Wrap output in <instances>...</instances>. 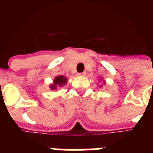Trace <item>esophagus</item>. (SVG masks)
Here are the masks:
<instances>
[{"instance_id":"obj_1","label":"esophagus","mask_w":153,"mask_h":153,"mask_svg":"<svg viewBox=\"0 0 153 153\" xmlns=\"http://www.w3.org/2000/svg\"><path fill=\"white\" fill-rule=\"evenodd\" d=\"M86 74V73L85 72H82V73H78V75L79 76H84Z\"/></svg>"}]
</instances>
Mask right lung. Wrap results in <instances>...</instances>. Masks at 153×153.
Listing matches in <instances>:
<instances>
[{"label": "right lung", "mask_w": 153, "mask_h": 153, "mask_svg": "<svg viewBox=\"0 0 153 153\" xmlns=\"http://www.w3.org/2000/svg\"><path fill=\"white\" fill-rule=\"evenodd\" d=\"M67 79L65 76L60 75L55 78L53 80V83L50 85V88L52 90H56L58 87H62L63 85H65L67 83Z\"/></svg>", "instance_id": "1"}]
</instances>
